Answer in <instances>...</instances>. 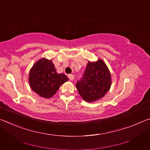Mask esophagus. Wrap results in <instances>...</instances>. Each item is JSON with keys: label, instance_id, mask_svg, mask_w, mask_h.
Here are the masks:
<instances>
[{"label": "esophagus", "instance_id": "obj_1", "mask_svg": "<svg viewBox=\"0 0 150 150\" xmlns=\"http://www.w3.org/2000/svg\"><path fill=\"white\" fill-rule=\"evenodd\" d=\"M68 77H69V79L71 81H72L73 79V78H74V76H73V74H69L68 75Z\"/></svg>", "mask_w": 150, "mask_h": 150}]
</instances>
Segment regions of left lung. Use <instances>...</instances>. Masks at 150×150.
<instances>
[{
	"label": "left lung",
	"mask_w": 150,
	"mask_h": 150,
	"mask_svg": "<svg viewBox=\"0 0 150 150\" xmlns=\"http://www.w3.org/2000/svg\"><path fill=\"white\" fill-rule=\"evenodd\" d=\"M111 75L107 66L102 59L88 62L82 79L78 81L76 87L83 99L88 103L103 98L110 89Z\"/></svg>",
	"instance_id": "left-lung-1"
}]
</instances>
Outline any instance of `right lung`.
<instances>
[{"mask_svg": "<svg viewBox=\"0 0 150 150\" xmlns=\"http://www.w3.org/2000/svg\"><path fill=\"white\" fill-rule=\"evenodd\" d=\"M67 81L65 74L57 73L52 61L45 58L38 61L30 71V87L44 98H49L54 96L60 86Z\"/></svg>", "mask_w": 150, "mask_h": 150, "instance_id": "add662e5", "label": "right lung"}]
</instances>
